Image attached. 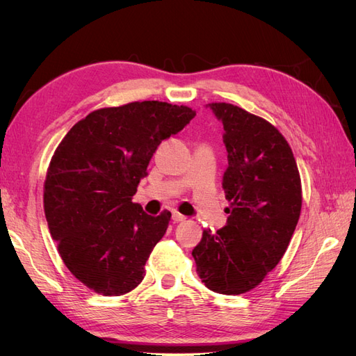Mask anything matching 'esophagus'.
<instances>
[{
    "mask_svg": "<svg viewBox=\"0 0 356 356\" xmlns=\"http://www.w3.org/2000/svg\"><path fill=\"white\" fill-rule=\"evenodd\" d=\"M172 220H174L175 222H182V221H186L187 218L184 217V215H181L178 211H172Z\"/></svg>",
    "mask_w": 356,
    "mask_h": 356,
    "instance_id": "obj_1",
    "label": "esophagus"
}]
</instances>
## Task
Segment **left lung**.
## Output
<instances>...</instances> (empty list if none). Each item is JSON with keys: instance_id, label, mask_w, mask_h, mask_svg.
Here are the masks:
<instances>
[{"instance_id": "8db88e82", "label": "left lung", "mask_w": 356, "mask_h": 356, "mask_svg": "<svg viewBox=\"0 0 356 356\" xmlns=\"http://www.w3.org/2000/svg\"><path fill=\"white\" fill-rule=\"evenodd\" d=\"M207 106L224 126L229 166L222 177L229 218L204 230L193 250L202 282L220 294H243L276 267L301 211V182L286 139L264 118L233 104Z\"/></svg>"}]
</instances>
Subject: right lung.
I'll list each match as a JSON object with an SVG mask.
<instances>
[{"label":"right lung","instance_id":"obj_1","mask_svg":"<svg viewBox=\"0 0 356 356\" xmlns=\"http://www.w3.org/2000/svg\"><path fill=\"white\" fill-rule=\"evenodd\" d=\"M196 113L144 101L90 113L62 139L44 182V212L70 272L95 293L122 296L141 284L170 212H144L134 195L163 139Z\"/></svg>","mask_w":356,"mask_h":356}]
</instances>
